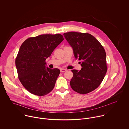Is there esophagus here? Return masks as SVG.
Segmentation results:
<instances>
[{
	"label": "esophagus",
	"instance_id": "1",
	"mask_svg": "<svg viewBox=\"0 0 129 129\" xmlns=\"http://www.w3.org/2000/svg\"><path fill=\"white\" fill-rule=\"evenodd\" d=\"M60 72H64L67 71V70L64 69H61L60 70Z\"/></svg>",
	"mask_w": 129,
	"mask_h": 129
}]
</instances>
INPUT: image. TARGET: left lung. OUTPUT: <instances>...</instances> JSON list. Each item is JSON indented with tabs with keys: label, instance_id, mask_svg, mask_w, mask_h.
<instances>
[{
	"label": "left lung",
	"instance_id": "1",
	"mask_svg": "<svg viewBox=\"0 0 129 129\" xmlns=\"http://www.w3.org/2000/svg\"><path fill=\"white\" fill-rule=\"evenodd\" d=\"M63 35L73 48L75 59L81 61V70H72V88L81 94L92 92L100 85L107 71L104 48L89 33L70 32Z\"/></svg>",
	"mask_w": 129,
	"mask_h": 129
}]
</instances>
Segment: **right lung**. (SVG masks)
Returning <instances> with one entry per match:
<instances>
[{"label": "right lung", "mask_w": 129, "mask_h": 129, "mask_svg": "<svg viewBox=\"0 0 129 129\" xmlns=\"http://www.w3.org/2000/svg\"><path fill=\"white\" fill-rule=\"evenodd\" d=\"M64 40L59 34L29 38L21 45L15 64L19 79L31 93L45 96L54 89L60 74L58 69L46 67V59Z\"/></svg>", "instance_id": "right-lung-1"}]
</instances>
